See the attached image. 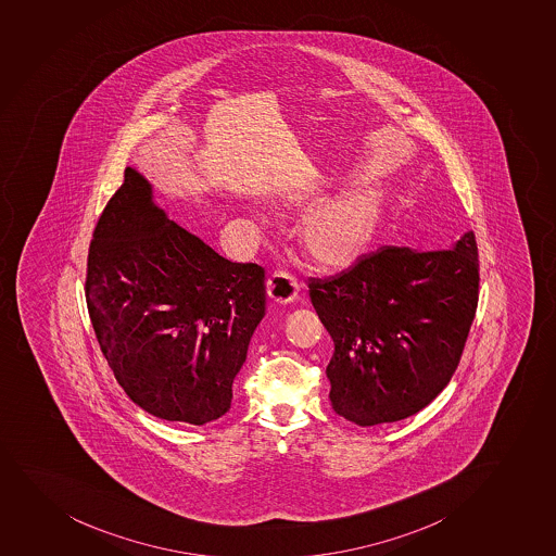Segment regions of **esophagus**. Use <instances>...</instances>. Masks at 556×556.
<instances>
[{"mask_svg": "<svg viewBox=\"0 0 556 556\" xmlns=\"http://www.w3.org/2000/svg\"><path fill=\"white\" fill-rule=\"evenodd\" d=\"M300 291V281L287 270H275L267 280V292L270 299L278 304H289L296 299Z\"/></svg>", "mask_w": 556, "mask_h": 556, "instance_id": "esophagus-1", "label": "esophagus"}]
</instances>
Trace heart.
I'll return each instance as SVG.
<instances>
[{
  "instance_id": "obj_1",
  "label": "heart",
  "mask_w": 556,
  "mask_h": 556,
  "mask_svg": "<svg viewBox=\"0 0 556 556\" xmlns=\"http://www.w3.org/2000/svg\"><path fill=\"white\" fill-rule=\"evenodd\" d=\"M296 205H305V199H299ZM379 212V199L374 193L339 199L307 217L300 243L321 269H345L368 252Z\"/></svg>"
}]
</instances>
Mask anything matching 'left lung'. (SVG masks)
<instances>
[{"label":"left lung","instance_id":"8db88e82","mask_svg":"<svg viewBox=\"0 0 556 556\" xmlns=\"http://www.w3.org/2000/svg\"><path fill=\"white\" fill-rule=\"evenodd\" d=\"M307 286L334 342V412L358 427L401 421L432 403L459 364L480 291L476 236L432 251L382 247Z\"/></svg>","mask_w":556,"mask_h":556}]
</instances>
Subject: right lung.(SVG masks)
<instances>
[{
	"label": "right lung",
	"instance_id": "right-lung-1",
	"mask_svg": "<svg viewBox=\"0 0 556 556\" xmlns=\"http://www.w3.org/2000/svg\"><path fill=\"white\" fill-rule=\"evenodd\" d=\"M265 270L219 256L153 205L126 168L89 245L86 302L100 350L137 406L166 421L227 414L265 315Z\"/></svg>",
	"mask_w": 556,
	"mask_h": 556
}]
</instances>
